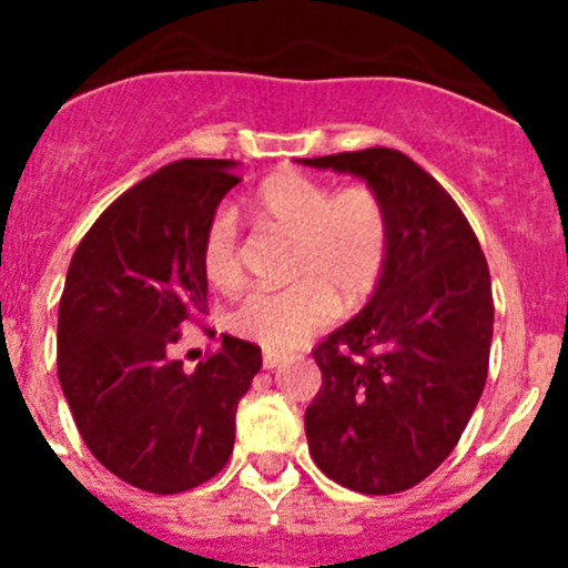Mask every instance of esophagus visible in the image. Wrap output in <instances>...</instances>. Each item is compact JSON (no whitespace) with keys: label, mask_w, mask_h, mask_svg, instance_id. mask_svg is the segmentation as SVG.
I'll list each match as a JSON object with an SVG mask.
<instances>
[{"label":"esophagus","mask_w":568,"mask_h":568,"mask_svg":"<svg viewBox=\"0 0 568 568\" xmlns=\"http://www.w3.org/2000/svg\"><path fill=\"white\" fill-rule=\"evenodd\" d=\"M281 358H284V355L281 353H264V358H261V364H264V369H273V366H278L281 364Z\"/></svg>","instance_id":"obj_1"}]
</instances>
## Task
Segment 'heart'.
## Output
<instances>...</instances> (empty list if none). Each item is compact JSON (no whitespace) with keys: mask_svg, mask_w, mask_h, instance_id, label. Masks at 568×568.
<instances>
[{"mask_svg":"<svg viewBox=\"0 0 568 568\" xmlns=\"http://www.w3.org/2000/svg\"><path fill=\"white\" fill-rule=\"evenodd\" d=\"M255 210L267 224L295 235L298 281L241 295L227 313L235 335L284 353L327 327L335 301L341 310H355L378 293L393 235L384 199L369 184L333 190L298 170H281L258 187ZM202 270L224 293L241 284V227L233 210H215L204 224Z\"/></svg>","mask_w":568,"mask_h":568,"instance_id":"heart-1","label":"heart"}]
</instances>
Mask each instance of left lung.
Masks as SVG:
<instances>
[{"label": "left lung", "instance_id": "8db88e82", "mask_svg": "<svg viewBox=\"0 0 568 568\" xmlns=\"http://www.w3.org/2000/svg\"><path fill=\"white\" fill-rule=\"evenodd\" d=\"M301 162L366 179L393 235L378 293L313 349L321 389L304 415L310 455L361 495L406 491L449 458L484 393L489 264L453 195L400 150Z\"/></svg>", "mask_w": 568, "mask_h": 568}]
</instances>
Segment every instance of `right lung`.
<instances>
[{"label": "right lung", "instance_id": "right-lung-1", "mask_svg": "<svg viewBox=\"0 0 568 568\" xmlns=\"http://www.w3.org/2000/svg\"><path fill=\"white\" fill-rule=\"evenodd\" d=\"M230 159H182L122 193L79 241L59 301V381L93 458L153 495L202 486L235 444L261 346L224 335L195 369L170 358L207 315L202 233L241 182ZM213 338V329H204Z\"/></svg>", "mask_w": 568, "mask_h": 568}]
</instances>
